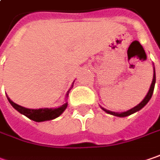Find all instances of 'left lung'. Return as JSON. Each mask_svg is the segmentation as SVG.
I'll list each match as a JSON object with an SVG mask.
<instances>
[{
	"label": "left lung",
	"mask_w": 160,
	"mask_h": 160,
	"mask_svg": "<svg viewBox=\"0 0 160 160\" xmlns=\"http://www.w3.org/2000/svg\"><path fill=\"white\" fill-rule=\"evenodd\" d=\"M154 74H153V80H152V83H151V85H150V87H149V90H148V93H147V95L145 96V98L142 100V102H140V103L137 105V106H135V107H133L131 110H129V111H127V112H112V111H109V110H106V109H104V108L101 107L105 112H107L109 114H112V115H114L117 116V117H126V116H129L132 114V113H134V112H138V111H140V109H142V108L144 107L147 103L148 102V101L150 100V98H151V96H152V94H153V91H154V87H155V83H156V73H155V68H154Z\"/></svg>",
	"instance_id": "1"
}]
</instances>
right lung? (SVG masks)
Segmentation results:
<instances>
[{"mask_svg":"<svg viewBox=\"0 0 160 160\" xmlns=\"http://www.w3.org/2000/svg\"><path fill=\"white\" fill-rule=\"evenodd\" d=\"M70 91V90H69ZM69 91L67 93V97H68V93ZM66 97V98H67ZM8 101L10 102V103L12 105V107L15 110H17L20 113L25 115L28 117V119L37 122H45V121H49V120H53L58 118V116L61 115L63 113V112L67 109L68 107V102L64 103L63 105H61L58 108H41V109H28V108H25L23 106H20L19 104L13 102L8 96Z\"/></svg>","mask_w":160,"mask_h":160,"instance_id":"1","label":"right lung"}]
</instances>
